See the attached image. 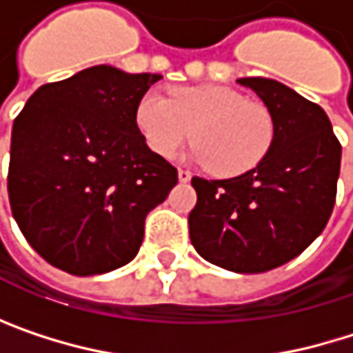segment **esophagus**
Here are the masks:
<instances>
[{"label":"esophagus","instance_id":"esophagus-1","mask_svg":"<svg viewBox=\"0 0 353 353\" xmlns=\"http://www.w3.org/2000/svg\"><path fill=\"white\" fill-rule=\"evenodd\" d=\"M177 177H179V181H190V177H192V174L188 172V170H177Z\"/></svg>","mask_w":353,"mask_h":353}]
</instances>
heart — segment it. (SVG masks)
Instances as JSON below:
<instances>
[{"label": "heart", "instance_id": "obj_1", "mask_svg": "<svg viewBox=\"0 0 353 353\" xmlns=\"http://www.w3.org/2000/svg\"><path fill=\"white\" fill-rule=\"evenodd\" d=\"M134 122L147 147L165 159L192 137V159L221 177L253 170L268 155L276 134L268 108L223 85L174 88L170 100L147 92L137 104Z\"/></svg>", "mask_w": 353, "mask_h": 353}]
</instances>
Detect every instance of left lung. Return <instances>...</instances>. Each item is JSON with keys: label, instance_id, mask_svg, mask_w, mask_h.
<instances>
[{"label": "left lung", "instance_id": "1", "mask_svg": "<svg viewBox=\"0 0 353 353\" xmlns=\"http://www.w3.org/2000/svg\"><path fill=\"white\" fill-rule=\"evenodd\" d=\"M274 116L268 155L231 179L192 177L196 206L190 241L210 263L259 274L311 245L325 229L337 194L341 145L323 108L280 81L243 77Z\"/></svg>", "mask_w": 353, "mask_h": 353}]
</instances>
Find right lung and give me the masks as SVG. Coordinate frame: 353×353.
I'll list each match as a JSON object with an SVG mask.
<instances>
[{
    "instance_id": "obj_1",
    "label": "right lung",
    "mask_w": 353,
    "mask_h": 353,
    "mask_svg": "<svg viewBox=\"0 0 353 353\" xmlns=\"http://www.w3.org/2000/svg\"><path fill=\"white\" fill-rule=\"evenodd\" d=\"M161 75L98 65L44 83L12 128L8 194L26 241L73 276L106 274L139 253L147 214L177 170L143 141L134 110Z\"/></svg>"
}]
</instances>
